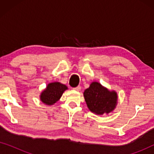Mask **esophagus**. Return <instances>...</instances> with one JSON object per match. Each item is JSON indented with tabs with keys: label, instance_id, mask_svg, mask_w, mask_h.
Segmentation results:
<instances>
[{
	"label": "esophagus",
	"instance_id": "34e87169",
	"mask_svg": "<svg viewBox=\"0 0 154 154\" xmlns=\"http://www.w3.org/2000/svg\"><path fill=\"white\" fill-rule=\"evenodd\" d=\"M81 86L79 85V86H77V87L73 88V90H76V91H80V90H81Z\"/></svg>",
	"mask_w": 154,
	"mask_h": 154
}]
</instances>
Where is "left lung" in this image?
Returning a JSON list of instances; mask_svg holds the SVG:
<instances>
[{"mask_svg": "<svg viewBox=\"0 0 154 154\" xmlns=\"http://www.w3.org/2000/svg\"><path fill=\"white\" fill-rule=\"evenodd\" d=\"M83 94L88 109L97 114L111 112L116 105V92H110L97 82L90 84Z\"/></svg>", "mask_w": 154, "mask_h": 154, "instance_id": "8db88e82", "label": "left lung"}]
</instances>
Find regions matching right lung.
Returning <instances> with one entry per match:
<instances>
[{
    "label": "right lung",
    "mask_w": 154,
    "mask_h": 154,
    "mask_svg": "<svg viewBox=\"0 0 154 154\" xmlns=\"http://www.w3.org/2000/svg\"><path fill=\"white\" fill-rule=\"evenodd\" d=\"M67 89L64 84L58 82L48 84L47 88L41 93V100L48 105H52L60 100L63 92Z\"/></svg>",
    "instance_id": "obj_1"
}]
</instances>
